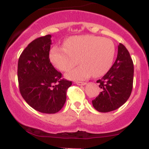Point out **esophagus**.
<instances>
[{"label":"esophagus","mask_w":149,"mask_h":149,"mask_svg":"<svg viewBox=\"0 0 149 149\" xmlns=\"http://www.w3.org/2000/svg\"><path fill=\"white\" fill-rule=\"evenodd\" d=\"M75 84L77 85H80V86H83V85L87 84V83H86V82H81V81H76Z\"/></svg>","instance_id":"34e87169"}]
</instances>
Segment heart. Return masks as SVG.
<instances>
[{
  "instance_id": "b5f03b06",
  "label": "heart",
  "mask_w": 149,
  "mask_h": 149,
  "mask_svg": "<svg viewBox=\"0 0 149 149\" xmlns=\"http://www.w3.org/2000/svg\"><path fill=\"white\" fill-rule=\"evenodd\" d=\"M115 47L108 38L91 35L68 38L64 47H54L49 52L52 64L61 72H68L77 63L81 65L67 74L72 80H84L93 74L100 77L112 65Z\"/></svg>"
}]
</instances>
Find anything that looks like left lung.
<instances>
[{
    "instance_id": "1",
    "label": "left lung",
    "mask_w": 149,
    "mask_h": 149,
    "mask_svg": "<svg viewBox=\"0 0 149 149\" xmlns=\"http://www.w3.org/2000/svg\"><path fill=\"white\" fill-rule=\"evenodd\" d=\"M133 72V62L130 53L120 44L117 59L111 68L96 81L102 92L92 101L94 109L100 112H109L124 105L131 94Z\"/></svg>"
}]
</instances>
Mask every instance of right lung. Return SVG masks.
<instances>
[{"label": "right lung", "instance_id": "right-lung-1", "mask_svg": "<svg viewBox=\"0 0 149 149\" xmlns=\"http://www.w3.org/2000/svg\"><path fill=\"white\" fill-rule=\"evenodd\" d=\"M51 35L38 38L24 49L18 61V81L22 96L31 107L45 114L60 111L66 101V91L72 81L49 60Z\"/></svg>", "mask_w": 149, "mask_h": 149}]
</instances>
